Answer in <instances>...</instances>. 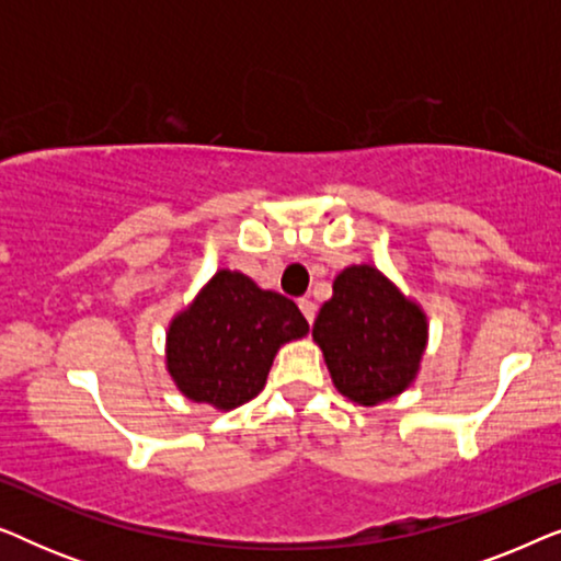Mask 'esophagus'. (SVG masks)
Segmentation results:
<instances>
[{
  "mask_svg": "<svg viewBox=\"0 0 561 561\" xmlns=\"http://www.w3.org/2000/svg\"><path fill=\"white\" fill-rule=\"evenodd\" d=\"M298 309L304 311L306 321L313 324V319H317V306H313V301H309V298H301V301H298Z\"/></svg>",
  "mask_w": 561,
  "mask_h": 561,
  "instance_id": "obj_1",
  "label": "esophagus"
}]
</instances>
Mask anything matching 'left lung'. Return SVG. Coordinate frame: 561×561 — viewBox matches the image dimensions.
<instances>
[{
	"label": "left lung",
	"instance_id": "left-lung-1",
	"mask_svg": "<svg viewBox=\"0 0 561 561\" xmlns=\"http://www.w3.org/2000/svg\"><path fill=\"white\" fill-rule=\"evenodd\" d=\"M334 386L350 401L375 405L409 386L426 344V319L370 265L336 275L334 296L311 329Z\"/></svg>",
	"mask_w": 561,
	"mask_h": 561
}]
</instances>
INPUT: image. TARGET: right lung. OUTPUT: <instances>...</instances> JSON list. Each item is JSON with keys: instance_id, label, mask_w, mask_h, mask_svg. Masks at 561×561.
<instances>
[{"instance_id": "obj_1", "label": "right lung", "mask_w": 561, "mask_h": 561, "mask_svg": "<svg viewBox=\"0 0 561 561\" xmlns=\"http://www.w3.org/2000/svg\"><path fill=\"white\" fill-rule=\"evenodd\" d=\"M306 332L290 298L219 271L168 329V370L191 401L229 411L263 390L280 344Z\"/></svg>"}]
</instances>
